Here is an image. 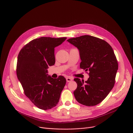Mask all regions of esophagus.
Listing matches in <instances>:
<instances>
[{"mask_svg":"<svg viewBox=\"0 0 133 133\" xmlns=\"http://www.w3.org/2000/svg\"><path fill=\"white\" fill-rule=\"evenodd\" d=\"M72 78H70V77H67L66 78V82H71L72 81Z\"/></svg>","mask_w":133,"mask_h":133,"instance_id":"esophagus-1","label":"esophagus"}]
</instances>
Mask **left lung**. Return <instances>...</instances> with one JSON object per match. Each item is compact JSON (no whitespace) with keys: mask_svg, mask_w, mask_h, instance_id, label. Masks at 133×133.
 Segmentation results:
<instances>
[{"mask_svg":"<svg viewBox=\"0 0 133 133\" xmlns=\"http://www.w3.org/2000/svg\"><path fill=\"white\" fill-rule=\"evenodd\" d=\"M67 41L79 50L80 68L89 72L85 83L78 78L74 79L77 85L73 92L75 98L83 105H96L108 96L115 84L118 63L113 50L105 41L89 35Z\"/></svg>","mask_w":133,"mask_h":133,"instance_id":"obj_1","label":"left lung"}]
</instances>
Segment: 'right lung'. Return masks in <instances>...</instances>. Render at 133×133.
<instances>
[{
    "instance_id": "right-lung-1",
    "label": "right lung",
    "mask_w": 133,
    "mask_h": 133,
    "mask_svg": "<svg viewBox=\"0 0 133 133\" xmlns=\"http://www.w3.org/2000/svg\"><path fill=\"white\" fill-rule=\"evenodd\" d=\"M66 37H42L25 45L17 60V75L25 95L39 109L48 110L57 105L66 84L63 76L53 78L47 74L55 63V48Z\"/></svg>"
}]
</instances>
